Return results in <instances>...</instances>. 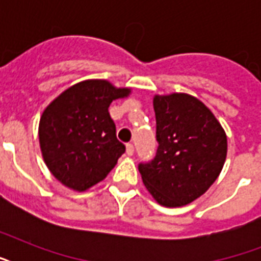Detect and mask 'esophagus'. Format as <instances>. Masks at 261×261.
I'll return each mask as SVG.
<instances>
[{"instance_id": "esophagus-1", "label": "esophagus", "mask_w": 261, "mask_h": 261, "mask_svg": "<svg viewBox=\"0 0 261 261\" xmlns=\"http://www.w3.org/2000/svg\"><path fill=\"white\" fill-rule=\"evenodd\" d=\"M126 153L127 155H133L134 154V146H133V143H127L126 145Z\"/></svg>"}]
</instances>
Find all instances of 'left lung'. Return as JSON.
<instances>
[{
  "label": "left lung",
  "instance_id": "obj_1",
  "mask_svg": "<svg viewBox=\"0 0 261 261\" xmlns=\"http://www.w3.org/2000/svg\"><path fill=\"white\" fill-rule=\"evenodd\" d=\"M153 108L159 149L139 173L159 204L182 207L200 198L222 171L226 133L210 108L188 93L154 94Z\"/></svg>",
  "mask_w": 261,
  "mask_h": 261
}]
</instances>
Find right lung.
I'll use <instances>...</instances> for the list:
<instances>
[{
  "label": "right lung",
  "instance_id": "add662e5",
  "mask_svg": "<svg viewBox=\"0 0 261 261\" xmlns=\"http://www.w3.org/2000/svg\"><path fill=\"white\" fill-rule=\"evenodd\" d=\"M131 90L107 80H85L63 90L44 108L39 122L43 161L66 188L88 191L107 177L124 153L108 107L128 97Z\"/></svg>",
  "mask_w": 261,
  "mask_h": 261
}]
</instances>
